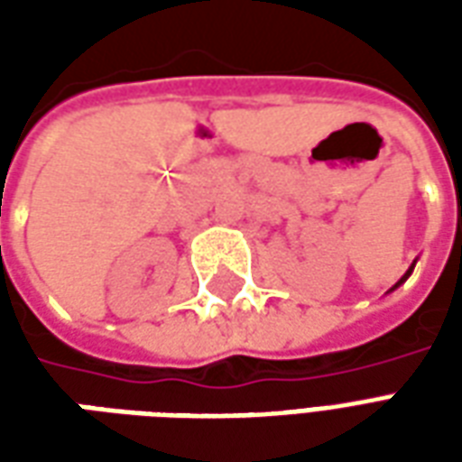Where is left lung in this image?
Returning <instances> with one entry per match:
<instances>
[{"label": "left lung", "mask_w": 462, "mask_h": 462, "mask_svg": "<svg viewBox=\"0 0 462 462\" xmlns=\"http://www.w3.org/2000/svg\"><path fill=\"white\" fill-rule=\"evenodd\" d=\"M408 274H411V270H408L406 274H403V277H401V282H406V280H408ZM401 282H398V284H401ZM398 284H396V287H398Z\"/></svg>", "instance_id": "8db88e82"}]
</instances>
